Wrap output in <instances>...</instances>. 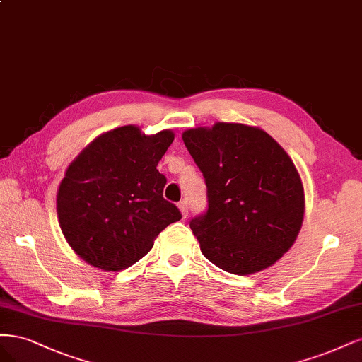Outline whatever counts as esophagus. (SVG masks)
<instances>
[{"mask_svg": "<svg viewBox=\"0 0 362 362\" xmlns=\"http://www.w3.org/2000/svg\"><path fill=\"white\" fill-rule=\"evenodd\" d=\"M179 209H180V212H182V216H183V218L188 216V202L182 200V202L179 203Z\"/></svg>", "mask_w": 362, "mask_h": 362, "instance_id": "1", "label": "esophagus"}]
</instances>
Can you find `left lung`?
Returning <instances> with one entry per match:
<instances>
[{"mask_svg": "<svg viewBox=\"0 0 362 362\" xmlns=\"http://www.w3.org/2000/svg\"><path fill=\"white\" fill-rule=\"evenodd\" d=\"M182 138L207 186V209L189 223L204 257L236 275L274 264L304 219V186L290 156L264 131L239 123Z\"/></svg>", "mask_w": 362, "mask_h": 362, "instance_id": "1", "label": "left lung"}]
</instances>
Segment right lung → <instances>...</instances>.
<instances>
[{
    "mask_svg": "<svg viewBox=\"0 0 362 362\" xmlns=\"http://www.w3.org/2000/svg\"><path fill=\"white\" fill-rule=\"evenodd\" d=\"M174 134L144 135L123 126L98 136L69 165L57 194L63 235L87 263L103 271L132 266L182 214L162 192L158 162Z\"/></svg>",
    "mask_w": 362,
    "mask_h": 362,
    "instance_id": "right-lung-1",
    "label": "right lung"
}]
</instances>
